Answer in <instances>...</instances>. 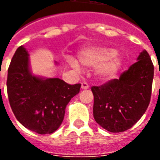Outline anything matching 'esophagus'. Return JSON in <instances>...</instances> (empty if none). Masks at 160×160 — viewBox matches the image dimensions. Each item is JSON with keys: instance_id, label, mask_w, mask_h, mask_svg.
I'll list each match as a JSON object with an SVG mask.
<instances>
[{"instance_id": "esophagus-1", "label": "esophagus", "mask_w": 160, "mask_h": 160, "mask_svg": "<svg viewBox=\"0 0 160 160\" xmlns=\"http://www.w3.org/2000/svg\"><path fill=\"white\" fill-rule=\"evenodd\" d=\"M89 85L87 83V82H83V83L81 84V88L84 89V90H87V89H89Z\"/></svg>"}]
</instances>
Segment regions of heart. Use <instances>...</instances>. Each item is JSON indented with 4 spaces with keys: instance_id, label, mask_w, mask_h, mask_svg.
<instances>
[{
    "instance_id": "b5f03b06",
    "label": "heart",
    "mask_w": 160,
    "mask_h": 160,
    "mask_svg": "<svg viewBox=\"0 0 160 160\" xmlns=\"http://www.w3.org/2000/svg\"><path fill=\"white\" fill-rule=\"evenodd\" d=\"M80 62L87 68H98L97 73L103 80L114 78L122 66V59L117 51L105 47H87L79 52ZM70 66L75 70H80V67L73 59L68 60Z\"/></svg>"
}]
</instances>
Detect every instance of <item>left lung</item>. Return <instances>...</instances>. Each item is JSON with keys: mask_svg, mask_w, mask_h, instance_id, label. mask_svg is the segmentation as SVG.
I'll list each match as a JSON object with an SVG mask.
<instances>
[{"mask_svg": "<svg viewBox=\"0 0 160 160\" xmlns=\"http://www.w3.org/2000/svg\"><path fill=\"white\" fill-rule=\"evenodd\" d=\"M119 79L92 87L94 119L112 133L133 127L146 112L151 100L153 64L146 49Z\"/></svg>", "mask_w": 160, "mask_h": 160, "instance_id": "left-lung-1", "label": "left lung"}]
</instances>
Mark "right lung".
Wrapping results in <instances>:
<instances>
[{
  "label": "right lung",
  "instance_id": "1",
  "mask_svg": "<svg viewBox=\"0 0 160 160\" xmlns=\"http://www.w3.org/2000/svg\"><path fill=\"white\" fill-rule=\"evenodd\" d=\"M80 86L58 78L32 76L28 53L23 46L17 49L8 70L7 90L13 114L24 127L42 135L60 127L67 104L80 92Z\"/></svg>",
  "mask_w": 160,
  "mask_h": 160
}]
</instances>
